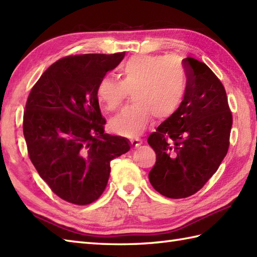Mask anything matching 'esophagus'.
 <instances>
[{"label":"esophagus","mask_w":257,"mask_h":257,"mask_svg":"<svg viewBox=\"0 0 257 257\" xmlns=\"http://www.w3.org/2000/svg\"><path fill=\"white\" fill-rule=\"evenodd\" d=\"M130 143H132V146L134 147V148H137V147H139L141 144H143V141H141L140 139L135 138V139L130 140Z\"/></svg>","instance_id":"1"}]
</instances>
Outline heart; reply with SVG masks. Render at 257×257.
<instances>
[{"label":"heart","mask_w":257,"mask_h":257,"mask_svg":"<svg viewBox=\"0 0 257 257\" xmlns=\"http://www.w3.org/2000/svg\"><path fill=\"white\" fill-rule=\"evenodd\" d=\"M120 81L105 76L96 88V99L107 112L121 106L127 91L134 105L114 116L109 127L124 137H137L148 127L152 114L170 118L181 106L185 92L182 68L166 56L140 55L130 58L119 69Z\"/></svg>","instance_id":"heart-1"}]
</instances>
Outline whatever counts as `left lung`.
<instances>
[{
  "instance_id": "obj_1",
  "label": "left lung",
  "mask_w": 257,
  "mask_h": 257,
  "mask_svg": "<svg viewBox=\"0 0 257 257\" xmlns=\"http://www.w3.org/2000/svg\"><path fill=\"white\" fill-rule=\"evenodd\" d=\"M187 86L181 106L148 138L156 165L149 181L170 199L198 192L219 169L227 154L232 113L224 87L198 59L182 61Z\"/></svg>"
}]
</instances>
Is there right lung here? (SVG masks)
Returning a JSON list of instances; mask_svg holds the SVG:
<instances>
[{
	"label": "right lung",
	"mask_w": 257,
	"mask_h": 257,
	"mask_svg": "<svg viewBox=\"0 0 257 257\" xmlns=\"http://www.w3.org/2000/svg\"><path fill=\"white\" fill-rule=\"evenodd\" d=\"M124 53L67 56L48 67L27 98L23 134L30 159L59 198L77 205L96 201L107 187L110 161L132 144L105 134L96 99L100 78Z\"/></svg>",
	"instance_id": "1"
}]
</instances>
